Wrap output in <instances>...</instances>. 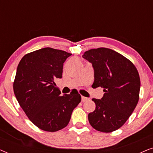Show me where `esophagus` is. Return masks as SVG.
<instances>
[{
    "instance_id": "obj_1",
    "label": "esophagus",
    "mask_w": 153,
    "mask_h": 153,
    "mask_svg": "<svg viewBox=\"0 0 153 153\" xmlns=\"http://www.w3.org/2000/svg\"><path fill=\"white\" fill-rule=\"evenodd\" d=\"M88 100V98H87V97H83V96H82V97H81V101H82V102H85V101H87Z\"/></svg>"
}]
</instances>
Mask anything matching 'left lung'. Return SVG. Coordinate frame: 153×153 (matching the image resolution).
Returning a JSON list of instances; mask_svg holds the SVG:
<instances>
[{"mask_svg":"<svg viewBox=\"0 0 153 153\" xmlns=\"http://www.w3.org/2000/svg\"><path fill=\"white\" fill-rule=\"evenodd\" d=\"M83 58L93 65L95 81L92 87L103 88L101 100L93 98L96 107L88 114L96 130L112 132L126 123L139 100L141 81L137 69L120 53L100 47L86 51Z\"/></svg>","mask_w":153,"mask_h":153,"instance_id":"left-lung-1","label":"left lung"}]
</instances>
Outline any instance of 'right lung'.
Here are the masks:
<instances>
[{"label":"right lung","instance_id":"1","mask_svg":"<svg viewBox=\"0 0 153 153\" xmlns=\"http://www.w3.org/2000/svg\"><path fill=\"white\" fill-rule=\"evenodd\" d=\"M71 55L62 50L43 48L26 54L18 65L14 95L29 120L44 131L53 132L65 127L81 100L76 91L60 95L54 82L62 77L63 63Z\"/></svg>","mask_w":153,"mask_h":153}]
</instances>
